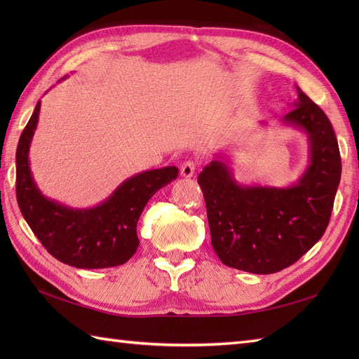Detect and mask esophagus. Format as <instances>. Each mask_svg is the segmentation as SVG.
I'll return each instance as SVG.
<instances>
[{
	"mask_svg": "<svg viewBox=\"0 0 359 359\" xmlns=\"http://www.w3.org/2000/svg\"><path fill=\"white\" fill-rule=\"evenodd\" d=\"M194 171H196V163L193 162V160H187V162L180 166V174H182V177H185V179L193 177Z\"/></svg>",
	"mask_w": 359,
	"mask_h": 359,
	"instance_id": "obj_1",
	"label": "esophagus"
}]
</instances>
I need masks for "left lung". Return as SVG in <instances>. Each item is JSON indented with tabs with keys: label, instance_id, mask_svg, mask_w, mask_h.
I'll return each instance as SVG.
<instances>
[{
	"label": "left lung",
	"instance_id": "1",
	"mask_svg": "<svg viewBox=\"0 0 359 359\" xmlns=\"http://www.w3.org/2000/svg\"><path fill=\"white\" fill-rule=\"evenodd\" d=\"M284 125L306 134L309 165L294 184H241L231 158L217 152L197 182L203 191L211 245L222 264L255 274L287 269L323 238L341 180L338 140L324 111L296 86ZM261 125H266L262 121Z\"/></svg>",
	"mask_w": 359,
	"mask_h": 359
}]
</instances>
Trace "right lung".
I'll list each match as a JSON object with an SVG mask.
<instances>
[{
	"label": "right lung",
	"instance_id": "right-lung-1",
	"mask_svg": "<svg viewBox=\"0 0 359 359\" xmlns=\"http://www.w3.org/2000/svg\"><path fill=\"white\" fill-rule=\"evenodd\" d=\"M36 103L17 148V201L34 234L60 262L75 269H109L125 264L139 247L137 222L148 201L177 179L175 166L142 171L95 207L72 208L46 197L30 171L29 149L40 117Z\"/></svg>",
	"mask_w": 359,
	"mask_h": 359
}]
</instances>
